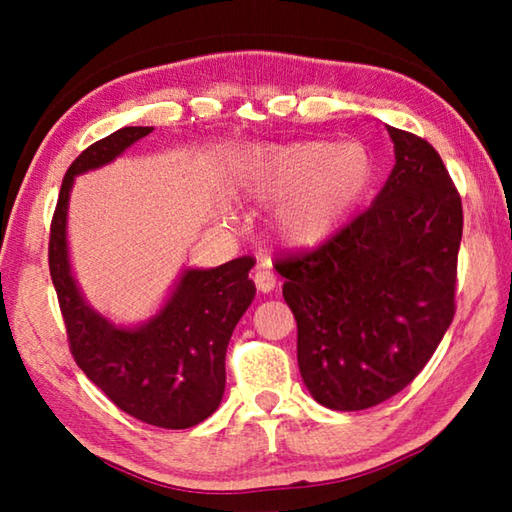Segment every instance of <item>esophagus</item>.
I'll return each instance as SVG.
<instances>
[{
	"label": "esophagus",
	"instance_id": "34e87169",
	"mask_svg": "<svg viewBox=\"0 0 512 512\" xmlns=\"http://www.w3.org/2000/svg\"><path fill=\"white\" fill-rule=\"evenodd\" d=\"M253 280L257 284V289L262 291V293L273 291L275 284H277V277H275V273L268 266H259L257 271H255V275H253Z\"/></svg>",
	"mask_w": 512,
	"mask_h": 512
}]
</instances>
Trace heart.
Listing matches in <instances>:
<instances>
[{"mask_svg": "<svg viewBox=\"0 0 512 512\" xmlns=\"http://www.w3.org/2000/svg\"><path fill=\"white\" fill-rule=\"evenodd\" d=\"M368 178L370 160L359 144L293 142L250 149L237 164L232 187L253 201H282L275 216L280 235L311 246L332 235Z\"/></svg>", "mask_w": 512, "mask_h": 512, "instance_id": "b5f03b06", "label": "heart"}]
</instances>
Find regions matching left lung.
<instances>
[{
    "label": "left lung",
    "mask_w": 512,
    "mask_h": 512,
    "mask_svg": "<svg viewBox=\"0 0 512 512\" xmlns=\"http://www.w3.org/2000/svg\"><path fill=\"white\" fill-rule=\"evenodd\" d=\"M395 167L366 212L275 259L298 323V366L334 411L386 402L427 366L456 314L463 203L438 151L386 126Z\"/></svg>",
    "instance_id": "1"
}]
</instances>
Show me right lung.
I'll return each mask as SVG.
<instances>
[{"instance_id":"1","label":"right lung","mask_w":512,"mask_h":512,"mask_svg":"<svg viewBox=\"0 0 512 512\" xmlns=\"http://www.w3.org/2000/svg\"><path fill=\"white\" fill-rule=\"evenodd\" d=\"M151 126H126L88 146L60 185L49 228V273L69 352L92 384L121 411L162 429H189L219 409L225 388V350L232 329L255 298L248 277L253 257L180 277L167 305L149 323L121 329L88 307L69 273L67 201L74 176L115 160Z\"/></svg>"}]
</instances>
